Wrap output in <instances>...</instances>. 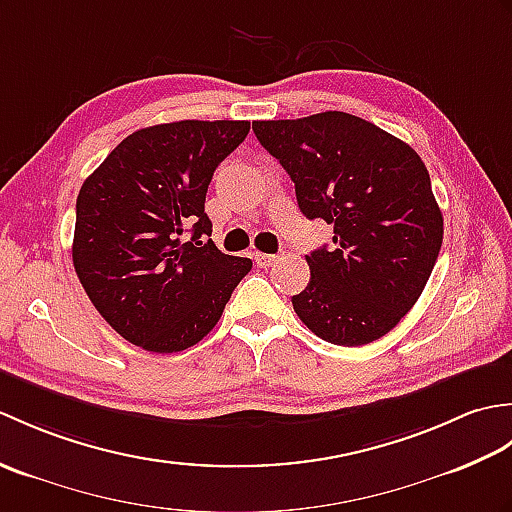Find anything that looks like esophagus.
Wrapping results in <instances>:
<instances>
[{
	"label": "esophagus",
	"instance_id": "1",
	"mask_svg": "<svg viewBox=\"0 0 512 512\" xmlns=\"http://www.w3.org/2000/svg\"><path fill=\"white\" fill-rule=\"evenodd\" d=\"M253 259H255V264L259 266V268H270L273 264H277V255H268V253H253Z\"/></svg>",
	"mask_w": 512,
	"mask_h": 512
}]
</instances>
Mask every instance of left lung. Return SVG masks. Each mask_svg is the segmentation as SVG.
Instances as JSON below:
<instances>
[{
    "label": "left lung",
    "instance_id": "obj_1",
    "mask_svg": "<svg viewBox=\"0 0 512 512\" xmlns=\"http://www.w3.org/2000/svg\"><path fill=\"white\" fill-rule=\"evenodd\" d=\"M253 132L295 182L301 213L334 226L332 250L306 255L310 284L292 297L297 317L347 347L394 330L427 286L444 233L420 156L345 112L257 121Z\"/></svg>",
    "mask_w": 512,
    "mask_h": 512
}]
</instances>
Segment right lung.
<instances>
[{
  "label": "right lung",
  "instance_id": "obj_1",
  "mask_svg": "<svg viewBox=\"0 0 512 512\" xmlns=\"http://www.w3.org/2000/svg\"><path fill=\"white\" fill-rule=\"evenodd\" d=\"M248 121H178L138 129L76 198L72 262L101 317L125 341L171 354L220 321L253 262L224 255L204 213L217 165ZM192 226L189 243L183 237Z\"/></svg>",
  "mask_w": 512,
  "mask_h": 512
}]
</instances>
